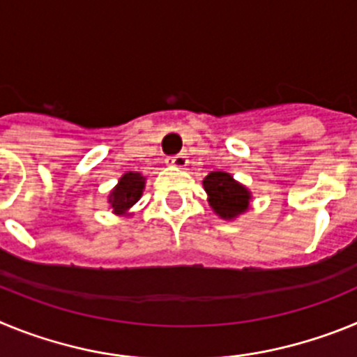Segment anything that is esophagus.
<instances>
[{
  "mask_svg": "<svg viewBox=\"0 0 357 357\" xmlns=\"http://www.w3.org/2000/svg\"><path fill=\"white\" fill-rule=\"evenodd\" d=\"M166 162H168L169 166H176V168H185V166H188V157H185V153H176V155L168 157Z\"/></svg>",
  "mask_w": 357,
  "mask_h": 357,
  "instance_id": "34e87169",
  "label": "esophagus"
}]
</instances>
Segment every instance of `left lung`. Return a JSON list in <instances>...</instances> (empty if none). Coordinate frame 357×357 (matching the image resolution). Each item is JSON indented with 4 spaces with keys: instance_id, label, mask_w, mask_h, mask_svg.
<instances>
[{
    "instance_id": "1",
    "label": "left lung",
    "mask_w": 357,
    "mask_h": 357,
    "mask_svg": "<svg viewBox=\"0 0 357 357\" xmlns=\"http://www.w3.org/2000/svg\"><path fill=\"white\" fill-rule=\"evenodd\" d=\"M204 188L209 195L211 207L222 218L230 220L248 209L250 193L247 191V188L238 184L229 173H209L204 181Z\"/></svg>"
}]
</instances>
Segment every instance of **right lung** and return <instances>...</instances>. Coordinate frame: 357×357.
<instances>
[{
    "label": "right lung",
    "instance_id": "right-lung-1",
    "mask_svg": "<svg viewBox=\"0 0 357 357\" xmlns=\"http://www.w3.org/2000/svg\"><path fill=\"white\" fill-rule=\"evenodd\" d=\"M144 189V178L141 173H125L119 178V184L116 185L114 191L110 193L109 202L110 207L114 209L116 214H121L132 207L135 202L139 200Z\"/></svg>",
    "mask_w": 357,
    "mask_h": 357
}]
</instances>
